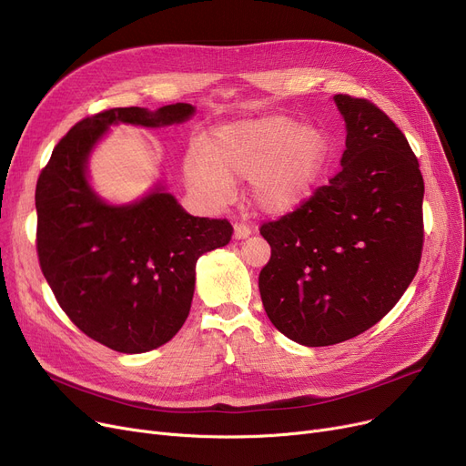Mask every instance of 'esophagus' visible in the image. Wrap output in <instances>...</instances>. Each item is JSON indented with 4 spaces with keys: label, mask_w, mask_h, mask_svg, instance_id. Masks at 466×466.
I'll list each match as a JSON object with an SVG mask.
<instances>
[{
    "label": "esophagus",
    "mask_w": 466,
    "mask_h": 466,
    "mask_svg": "<svg viewBox=\"0 0 466 466\" xmlns=\"http://www.w3.org/2000/svg\"><path fill=\"white\" fill-rule=\"evenodd\" d=\"M251 232H253V230H251V227H249V225H246V223H236V225H234V238H236V239L248 238Z\"/></svg>",
    "instance_id": "1"
}]
</instances>
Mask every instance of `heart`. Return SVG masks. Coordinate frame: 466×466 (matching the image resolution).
<instances>
[{"label":"heart","mask_w":466,"mask_h":466,"mask_svg":"<svg viewBox=\"0 0 466 466\" xmlns=\"http://www.w3.org/2000/svg\"><path fill=\"white\" fill-rule=\"evenodd\" d=\"M329 153L327 137L287 116L234 122L215 132L206 157L185 160L187 183L206 198L227 200L236 181H253L251 198L264 213H287L304 198Z\"/></svg>","instance_id":"obj_1"}]
</instances>
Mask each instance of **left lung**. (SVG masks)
Returning a JSON list of instances; mask_svg holds the SVG:
<instances>
[{"label":"left lung","mask_w":466,"mask_h":466,"mask_svg":"<svg viewBox=\"0 0 466 466\" xmlns=\"http://www.w3.org/2000/svg\"><path fill=\"white\" fill-rule=\"evenodd\" d=\"M348 136L341 167L297 209L262 223L266 315L321 348L374 327L400 300L423 253L425 183L400 128L366 97L336 94Z\"/></svg>","instance_id":"8db88e82"}]
</instances>
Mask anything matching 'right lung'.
Returning <instances> with one entry per match:
<instances>
[{
    "instance_id": "add662e5",
    "label": "right lung",
    "mask_w": 466,
    "mask_h": 466,
    "mask_svg": "<svg viewBox=\"0 0 466 466\" xmlns=\"http://www.w3.org/2000/svg\"><path fill=\"white\" fill-rule=\"evenodd\" d=\"M192 113V106L174 104L85 116L37 179L41 272L69 321L118 353L151 351L177 334L190 311L196 260L227 246L234 228L227 218L188 215L162 190L132 206H107L86 183V158L115 122L164 127Z\"/></svg>"
}]
</instances>
